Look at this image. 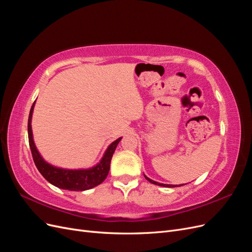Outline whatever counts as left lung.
<instances>
[{"mask_svg": "<svg viewBox=\"0 0 252 252\" xmlns=\"http://www.w3.org/2000/svg\"><path fill=\"white\" fill-rule=\"evenodd\" d=\"M144 177H145V179L146 180H148L150 183H152V184H155V185H158V186H163V187H170V188H172V187H179V186H183V185H169V184H162V183H158V182H156V181H152V180H150L149 178H147L146 175L144 174Z\"/></svg>", "mask_w": 252, "mask_h": 252, "instance_id": "left-lung-1", "label": "left lung"}]
</instances>
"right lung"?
Returning a JSON list of instances; mask_svg holds the SVG:
<instances>
[{"instance_id": "add662e5", "label": "right lung", "mask_w": 252, "mask_h": 252, "mask_svg": "<svg viewBox=\"0 0 252 252\" xmlns=\"http://www.w3.org/2000/svg\"><path fill=\"white\" fill-rule=\"evenodd\" d=\"M34 104L35 102L32 106L28 118V140L34 164L43 177L56 187L70 190V191H84V190L91 189L103 183L106 177L108 175L113 152L116 150L122 138H119L118 140L112 142L104 152L101 161L95 166L91 167V168L65 169L56 167L45 161L40 155L39 150L35 147L32 129V118Z\"/></svg>"}]
</instances>
